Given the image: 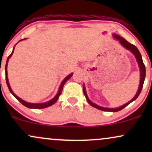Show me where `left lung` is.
<instances>
[{
	"label": "left lung",
	"mask_w": 152,
	"mask_h": 152,
	"mask_svg": "<svg viewBox=\"0 0 152 152\" xmlns=\"http://www.w3.org/2000/svg\"><path fill=\"white\" fill-rule=\"evenodd\" d=\"M113 36H114V38H116V40H118V41H119V43H121L122 46L124 47L125 48H126V49L129 50L130 51L134 54V56H135L136 59H137V61L138 63V65H139V69H140V83H139V89H138V91H137V94H136L135 96H134V98L132 99V100L129 101V102L128 103H126V104H125L124 105L120 106V107L116 108V109H112V108H104V107H102V106H98V105H96V104H94V103H92L89 100V99H88V96H87L86 92V88H85V86H83V94H84L85 96H86V98L87 99V102H88V104H89L91 106H93V107L96 108V109H98L99 110H102V111H112V112H116V111H120V110L123 109L124 108L126 107V106H128L129 104H130V103H132V102H134V100H136V99H137V97L139 96V94H140L141 91H142L143 85H144V79H145L146 69H145V66H144V62H143V61H142V55H141L140 52H139V50H138V48H137V47L134 46V45L132 44V43H130L129 42H128V41H127L126 39H124V38L121 37V36H118V35L114 34V35H113Z\"/></svg>",
	"instance_id": "1"
}]
</instances>
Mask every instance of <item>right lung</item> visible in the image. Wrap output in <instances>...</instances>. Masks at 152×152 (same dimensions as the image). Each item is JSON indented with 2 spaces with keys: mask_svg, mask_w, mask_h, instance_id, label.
<instances>
[{
  "mask_svg": "<svg viewBox=\"0 0 152 152\" xmlns=\"http://www.w3.org/2000/svg\"><path fill=\"white\" fill-rule=\"evenodd\" d=\"M24 39H26V38H24ZM24 39H21V40H20V41H23V40H24ZM19 41H18V42H19ZM14 48H13V51H12V53L10 54V56H9L8 57V58H7V61H6V81L7 86H8V89H9V91H10V93H11L12 94H13V95L15 97V98H16V99H18V100L19 101V102H20V103H21V104H23V105L25 106H26V107H28V108H30V109H44V108L48 107V106H50L53 105V104H55V103L56 102V101L58 100V97L60 96V95H61V91H62V90H63V88H64V85L65 84L66 82L68 80H69V78H70L71 77V76H72L73 74H69V76H66V77L65 78H64V80H63V81L61 82V86H60V87H59V89H58V93H57L56 95L55 96H54L53 99H50V101H48V102H45V103H41V104H32V103L26 102H25V101L22 100V99H20V98H19V97L18 96H16L14 93H13V91H12L11 88H10V86L9 82H8V71H7V66H8V61H9V58H10V57H11V56L13 55V50H14Z\"/></svg>",
  "mask_w": 152,
  "mask_h": 152,
  "instance_id": "add662e5",
  "label": "right lung"
}]
</instances>
